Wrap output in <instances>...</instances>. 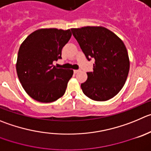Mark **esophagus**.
<instances>
[{"label":"esophagus","instance_id":"1","mask_svg":"<svg viewBox=\"0 0 151 151\" xmlns=\"http://www.w3.org/2000/svg\"><path fill=\"white\" fill-rule=\"evenodd\" d=\"M79 71H80V70H74V72L75 73V74H77V73H78Z\"/></svg>","mask_w":151,"mask_h":151}]
</instances>
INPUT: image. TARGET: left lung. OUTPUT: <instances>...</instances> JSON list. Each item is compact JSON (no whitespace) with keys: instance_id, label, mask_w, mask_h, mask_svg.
<instances>
[{"instance_id":"8db88e82","label":"left lung","mask_w":151,"mask_h":151,"mask_svg":"<svg viewBox=\"0 0 151 151\" xmlns=\"http://www.w3.org/2000/svg\"><path fill=\"white\" fill-rule=\"evenodd\" d=\"M73 36L88 61L95 59L92 72L81 84L83 92L93 101L111 99L123 88L127 78L129 61L124 42L102 27L71 29Z\"/></svg>"}]
</instances>
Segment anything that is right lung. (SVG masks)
<instances>
[{
	"label": "right lung",
	"mask_w": 151,
	"mask_h": 151,
	"mask_svg": "<svg viewBox=\"0 0 151 151\" xmlns=\"http://www.w3.org/2000/svg\"><path fill=\"white\" fill-rule=\"evenodd\" d=\"M71 36V29H40L21 45L17 74L25 91L36 101L53 102L65 92L73 70L57 68L53 63L62 59V49Z\"/></svg>",
	"instance_id": "add662e5"
}]
</instances>
